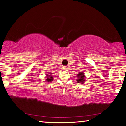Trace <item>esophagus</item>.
Instances as JSON below:
<instances>
[{"label":"esophagus","instance_id":"esophagus-1","mask_svg":"<svg viewBox=\"0 0 126 126\" xmlns=\"http://www.w3.org/2000/svg\"><path fill=\"white\" fill-rule=\"evenodd\" d=\"M66 69H67V68H66L65 67H63L62 68V70H63V71H65Z\"/></svg>","mask_w":126,"mask_h":126}]
</instances>
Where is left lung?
<instances>
[{"mask_svg":"<svg viewBox=\"0 0 126 126\" xmlns=\"http://www.w3.org/2000/svg\"><path fill=\"white\" fill-rule=\"evenodd\" d=\"M77 79H76V80L77 82H78V83L81 84L84 83L85 81H86V77L84 76V72H79L77 74Z\"/></svg>","mask_w":126,"mask_h":126,"instance_id":"obj_1","label":"left lung"}]
</instances>
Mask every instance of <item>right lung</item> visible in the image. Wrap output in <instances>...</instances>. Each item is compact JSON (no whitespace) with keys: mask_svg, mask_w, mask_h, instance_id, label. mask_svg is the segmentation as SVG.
Segmentation results:
<instances>
[{"mask_svg":"<svg viewBox=\"0 0 126 126\" xmlns=\"http://www.w3.org/2000/svg\"><path fill=\"white\" fill-rule=\"evenodd\" d=\"M47 74H46L47 77L46 79V82H52V81L53 80V77L52 76V73H47Z\"/></svg>","mask_w":126,"mask_h":126,"instance_id":"obj_1","label":"right lung"}]
</instances>
